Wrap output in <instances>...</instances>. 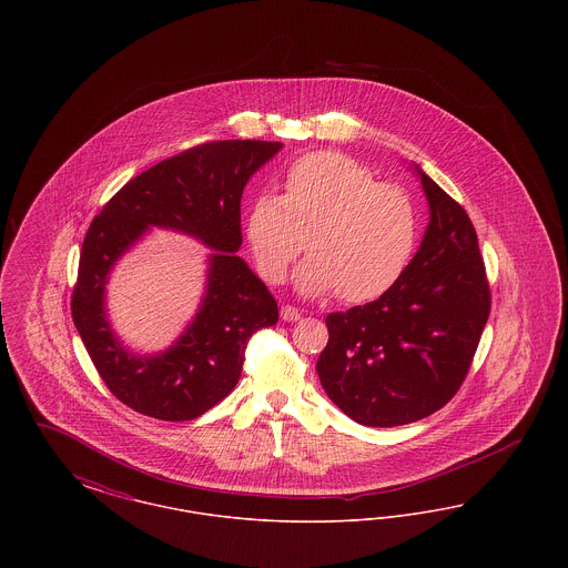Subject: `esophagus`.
Wrapping results in <instances>:
<instances>
[{
    "label": "esophagus",
    "mask_w": 568,
    "mask_h": 568,
    "mask_svg": "<svg viewBox=\"0 0 568 568\" xmlns=\"http://www.w3.org/2000/svg\"><path fill=\"white\" fill-rule=\"evenodd\" d=\"M281 317L285 322H297L300 320V311H297L296 306H292V304H283L281 306Z\"/></svg>",
    "instance_id": "1"
}]
</instances>
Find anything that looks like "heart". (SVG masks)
I'll return each mask as SVG.
<instances>
[{"instance_id":"1","label":"heart","mask_w":568,"mask_h":568,"mask_svg":"<svg viewBox=\"0 0 568 568\" xmlns=\"http://www.w3.org/2000/svg\"><path fill=\"white\" fill-rule=\"evenodd\" d=\"M417 211L403 187L378 183L352 158L322 151L300 158L281 195H260L246 239L260 274L278 285L297 255V287L308 296L338 292L345 302L383 296L405 274L417 246Z\"/></svg>"}]
</instances>
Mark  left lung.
<instances>
[{"label":"left lung","instance_id":"obj_1","mask_svg":"<svg viewBox=\"0 0 568 568\" xmlns=\"http://www.w3.org/2000/svg\"><path fill=\"white\" fill-rule=\"evenodd\" d=\"M430 225L383 296L329 313L317 359L325 394L373 428L424 419L458 394L489 317L491 292L470 216L430 176Z\"/></svg>","mask_w":568,"mask_h":568}]
</instances>
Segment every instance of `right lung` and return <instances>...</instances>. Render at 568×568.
<instances>
[{"instance_id": "right-lung-1", "label": "right lung", "mask_w": 568, "mask_h": 568, "mask_svg": "<svg viewBox=\"0 0 568 568\" xmlns=\"http://www.w3.org/2000/svg\"><path fill=\"white\" fill-rule=\"evenodd\" d=\"M278 149L281 142L266 140L195 144L134 176L93 216L70 306L95 371L123 405L163 422L200 417L236 387L248 338L278 322L268 287L234 253L243 243L244 185ZM149 224L187 231L217 253L210 292L191 329L162 356L135 358L115 343L103 320V283L115 257Z\"/></svg>"}]
</instances>
